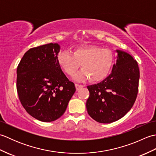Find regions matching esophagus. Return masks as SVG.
<instances>
[{
  "label": "esophagus",
  "mask_w": 156,
  "mask_h": 156,
  "mask_svg": "<svg viewBox=\"0 0 156 156\" xmlns=\"http://www.w3.org/2000/svg\"><path fill=\"white\" fill-rule=\"evenodd\" d=\"M75 86H76V90H80V88H82V87H84L83 85H81V84H75Z\"/></svg>",
  "instance_id": "34e87169"
}]
</instances>
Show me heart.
Wrapping results in <instances>:
<instances>
[{
    "label": "heart",
    "mask_w": 156,
    "mask_h": 156,
    "mask_svg": "<svg viewBox=\"0 0 156 156\" xmlns=\"http://www.w3.org/2000/svg\"><path fill=\"white\" fill-rule=\"evenodd\" d=\"M113 53L108 49H103L95 45L78 46L73 54L62 51L58 56L61 68L68 75H73L81 64L82 69L75 74L77 80L90 78L92 82L102 81L107 77L114 64Z\"/></svg>",
    "instance_id": "b5f03b06"
}]
</instances>
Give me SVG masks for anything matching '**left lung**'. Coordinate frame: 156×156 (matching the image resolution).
<instances>
[{
	"instance_id": "left-lung-1",
	"label": "left lung",
	"mask_w": 156,
	"mask_h": 156,
	"mask_svg": "<svg viewBox=\"0 0 156 156\" xmlns=\"http://www.w3.org/2000/svg\"><path fill=\"white\" fill-rule=\"evenodd\" d=\"M117 62L108 77L97 84L88 86V115L101 123H111L127 113L136 100L140 69L128 53L116 50Z\"/></svg>"
}]
</instances>
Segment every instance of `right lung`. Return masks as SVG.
Listing matches in <instances>:
<instances>
[{"label": "right lung", "mask_w": 156, "mask_h": 156, "mask_svg": "<svg viewBox=\"0 0 156 156\" xmlns=\"http://www.w3.org/2000/svg\"><path fill=\"white\" fill-rule=\"evenodd\" d=\"M59 50V45L52 43L31 48L16 69L21 103L29 115L43 122L60 117L76 91L58 62Z\"/></svg>", "instance_id": "obj_1"}]
</instances>
